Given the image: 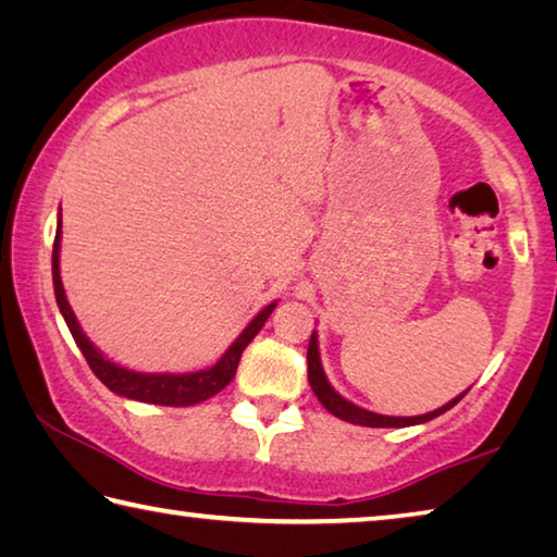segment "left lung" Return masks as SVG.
Listing matches in <instances>:
<instances>
[{"label":"left lung","mask_w":557,"mask_h":557,"mask_svg":"<svg viewBox=\"0 0 557 557\" xmlns=\"http://www.w3.org/2000/svg\"><path fill=\"white\" fill-rule=\"evenodd\" d=\"M307 366H309V385H312V391H314V395L319 398V403H322L329 412L336 414L338 420L354 422V425H363V428H410V425H420V422H428L432 418H437V414L447 412L449 408H455V405L469 393V388H467L465 393L457 395L455 400H449L447 405H442V408L432 410L428 414H418V418H391V414H379V412L358 408V405L348 403L346 398H342V395H338L332 388V383L326 381L324 369H322V358H319L317 332L312 334V338H309Z\"/></svg>","instance_id":"1"}]
</instances>
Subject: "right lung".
Wrapping results in <instances>:
<instances>
[{"mask_svg":"<svg viewBox=\"0 0 557 557\" xmlns=\"http://www.w3.org/2000/svg\"><path fill=\"white\" fill-rule=\"evenodd\" d=\"M59 252H61V219H59V228H55L53 258H51L55 301H59V309L65 319V324L71 329L75 344H78L83 356H86L90 371L96 373L112 393H117L122 398H129V400L169 405V408H182V405H196L201 400H209L211 395L221 393L225 385L233 381L245 346L256 338L262 324H265L268 317L272 314V309L277 307V301H272V305L262 309V312L243 329V334L235 338V342L228 346V351H225L219 361H215V366H211V369H203L196 373H137L112 363L110 358L102 356L98 348L88 342V336L83 334L78 319H75L69 299H65L61 268H59Z\"/></svg>","mask_w":557,"mask_h":557,"instance_id":"obj_1","label":"right lung"}]
</instances>
